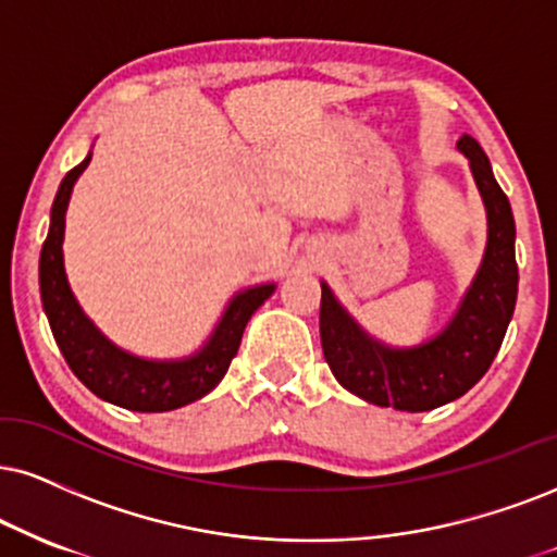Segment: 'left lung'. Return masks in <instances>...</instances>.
Wrapping results in <instances>:
<instances>
[{"label": "left lung", "mask_w": 557, "mask_h": 557, "mask_svg": "<svg viewBox=\"0 0 557 557\" xmlns=\"http://www.w3.org/2000/svg\"><path fill=\"white\" fill-rule=\"evenodd\" d=\"M457 147L470 160L488 209V247L475 284L449 327L423 346L395 351L361 333L322 284L320 341L327 367L348 393L382 408L423 413L462 397L491 369L517 307V226L509 198L472 136H462Z\"/></svg>", "instance_id": "1"}]
</instances>
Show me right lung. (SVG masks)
<instances>
[{
  "mask_svg": "<svg viewBox=\"0 0 557 557\" xmlns=\"http://www.w3.org/2000/svg\"><path fill=\"white\" fill-rule=\"evenodd\" d=\"M87 154L77 168L69 170L59 185L51 206V226L40 250V299L48 314L53 338L77 380L92 389L102 400L139 413H162L175 410L203 397L216 387L237 356L247 320L276 286L265 284L237 294L230 310L224 312L209 346L188 361H144L123 354L111 341L98 333V327L85 318L77 299L72 297L66 276L61 243H64V214L74 181L89 164Z\"/></svg>",
  "mask_w": 557,
  "mask_h": 557,
  "instance_id": "obj_1",
  "label": "right lung"
}]
</instances>
